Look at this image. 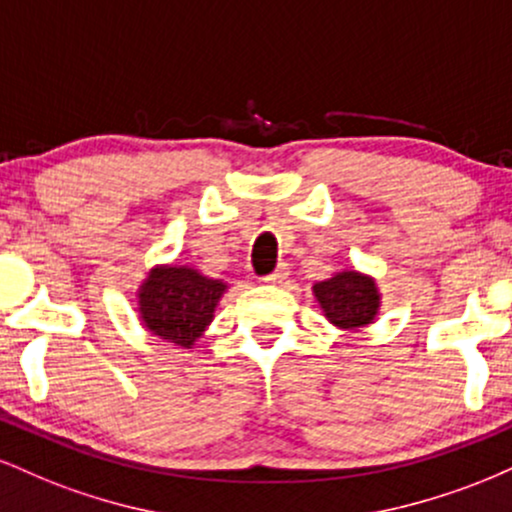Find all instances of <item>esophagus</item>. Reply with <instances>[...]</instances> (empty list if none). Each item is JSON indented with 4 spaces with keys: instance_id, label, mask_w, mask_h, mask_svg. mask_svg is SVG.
<instances>
[{
    "instance_id": "1",
    "label": "esophagus",
    "mask_w": 512,
    "mask_h": 512,
    "mask_svg": "<svg viewBox=\"0 0 512 512\" xmlns=\"http://www.w3.org/2000/svg\"><path fill=\"white\" fill-rule=\"evenodd\" d=\"M289 279V267L286 264H281V267H276V272H272L269 276H264V284H284V281Z\"/></svg>"
}]
</instances>
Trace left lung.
I'll use <instances>...</instances> for the list:
<instances>
[{"label":"left lung","mask_w":512,"mask_h":512,"mask_svg":"<svg viewBox=\"0 0 512 512\" xmlns=\"http://www.w3.org/2000/svg\"><path fill=\"white\" fill-rule=\"evenodd\" d=\"M322 313L339 330H361L378 317L380 291L373 276L344 269L313 286Z\"/></svg>","instance_id":"left-lung-1"}]
</instances>
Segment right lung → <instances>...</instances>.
Segmentation results:
<instances>
[{"instance_id":"right-lung-1","label":"right lung","mask_w":512,"mask_h":512,"mask_svg":"<svg viewBox=\"0 0 512 512\" xmlns=\"http://www.w3.org/2000/svg\"><path fill=\"white\" fill-rule=\"evenodd\" d=\"M228 284L187 264H156L139 286V320L154 337L192 349Z\"/></svg>"}]
</instances>
